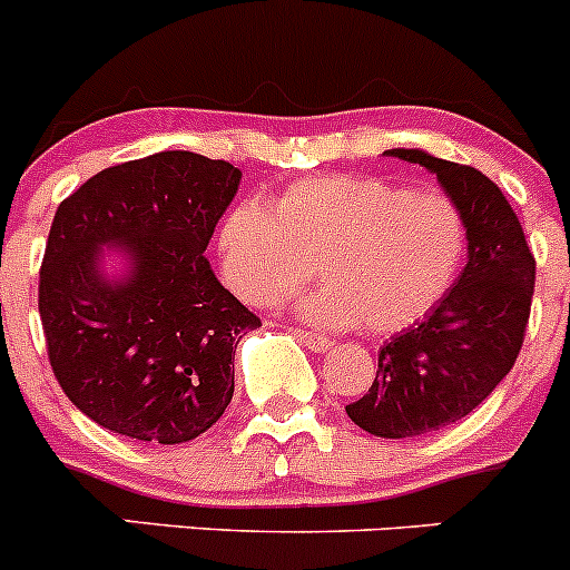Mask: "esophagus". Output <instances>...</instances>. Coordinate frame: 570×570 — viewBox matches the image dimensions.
<instances>
[{
	"instance_id": "obj_1",
	"label": "esophagus",
	"mask_w": 570,
	"mask_h": 570,
	"mask_svg": "<svg viewBox=\"0 0 570 570\" xmlns=\"http://www.w3.org/2000/svg\"><path fill=\"white\" fill-rule=\"evenodd\" d=\"M296 337L302 340V343L307 345L309 351H315V354H324V351L332 348V340L324 337V334H318V332H307V328H296Z\"/></svg>"
}]
</instances>
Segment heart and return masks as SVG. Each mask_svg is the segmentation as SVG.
I'll use <instances>...</instances> for the list:
<instances>
[{
    "label": "heart",
    "instance_id": "heart-1",
    "mask_svg": "<svg viewBox=\"0 0 570 570\" xmlns=\"http://www.w3.org/2000/svg\"><path fill=\"white\" fill-rule=\"evenodd\" d=\"M466 227L453 199L373 175H318L272 205H233L216 233L227 287L252 304H277L315 274L324 291L298 315L326 328L392 334L425 318L459 274Z\"/></svg>",
    "mask_w": 570,
    "mask_h": 570
}]
</instances>
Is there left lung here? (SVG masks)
Wrapping results in <instances>:
<instances>
[{"instance_id": "left-lung-1", "label": "left lung", "mask_w": 570, "mask_h": 570, "mask_svg": "<svg viewBox=\"0 0 570 570\" xmlns=\"http://www.w3.org/2000/svg\"><path fill=\"white\" fill-rule=\"evenodd\" d=\"M386 156L431 169L466 227V266L442 302L379 351L371 390L345 412L362 431L406 439L459 422L510 373L530 321L535 257L502 189L425 150Z\"/></svg>"}]
</instances>
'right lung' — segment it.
<instances>
[{
	"label": "right lung",
	"instance_id": "1",
	"mask_svg": "<svg viewBox=\"0 0 570 570\" xmlns=\"http://www.w3.org/2000/svg\"><path fill=\"white\" fill-rule=\"evenodd\" d=\"M242 169L161 150L101 169L62 199L40 266L38 309L68 401L139 442L180 444L233 401L236 345L261 318L216 279L205 246ZM129 272L107 278L102 246Z\"/></svg>",
	"mask_w": 570,
	"mask_h": 570
}]
</instances>
